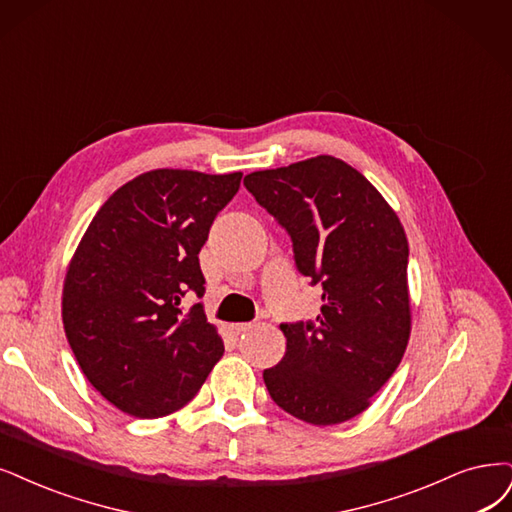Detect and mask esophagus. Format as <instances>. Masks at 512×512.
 Segmentation results:
<instances>
[{
    "mask_svg": "<svg viewBox=\"0 0 512 512\" xmlns=\"http://www.w3.org/2000/svg\"><path fill=\"white\" fill-rule=\"evenodd\" d=\"M253 325L251 323H236V325H232V331L236 333V335H240V333H244V331H249Z\"/></svg>",
    "mask_w": 512,
    "mask_h": 512,
    "instance_id": "esophagus-1",
    "label": "esophagus"
}]
</instances>
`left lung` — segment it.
<instances>
[{"instance_id": "1", "label": "left lung", "mask_w": 512, "mask_h": 512, "mask_svg": "<svg viewBox=\"0 0 512 512\" xmlns=\"http://www.w3.org/2000/svg\"><path fill=\"white\" fill-rule=\"evenodd\" d=\"M244 185L289 232L297 270L323 291L314 323L280 325L287 352L263 382L297 420H352L390 380L409 342L403 225L356 168L333 156L257 170Z\"/></svg>"}]
</instances>
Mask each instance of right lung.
Returning a JSON list of instances; mask_svg holds the SVG:
<instances>
[{"label":"right lung","instance_id":"add662e5","mask_svg":"<svg viewBox=\"0 0 512 512\" xmlns=\"http://www.w3.org/2000/svg\"><path fill=\"white\" fill-rule=\"evenodd\" d=\"M242 173L158 168L124 183L67 268L63 327L88 382L120 411L162 418L194 399L223 356L200 304L198 253Z\"/></svg>","mask_w":512,"mask_h":512}]
</instances>
